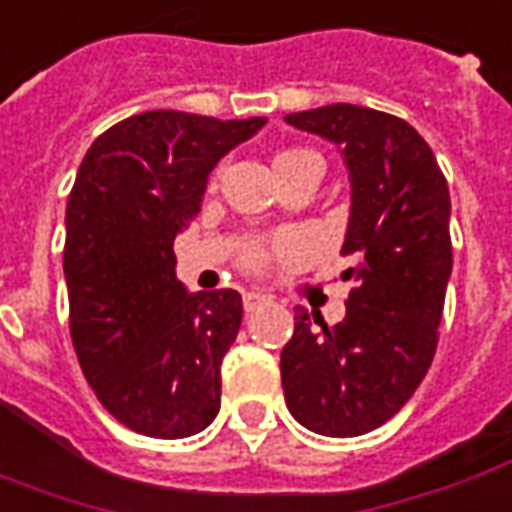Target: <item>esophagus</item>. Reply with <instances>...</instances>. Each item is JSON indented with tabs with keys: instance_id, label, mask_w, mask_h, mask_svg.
<instances>
[{
	"instance_id": "1",
	"label": "esophagus",
	"mask_w": 512,
	"mask_h": 512,
	"mask_svg": "<svg viewBox=\"0 0 512 512\" xmlns=\"http://www.w3.org/2000/svg\"><path fill=\"white\" fill-rule=\"evenodd\" d=\"M271 297L266 294H260V291H246L243 294V308H246V314H252V311H260L263 305H269Z\"/></svg>"
}]
</instances>
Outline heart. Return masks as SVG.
Listing matches in <instances>:
<instances>
[{"instance_id": "b5f03b06", "label": "heart", "mask_w": 512, "mask_h": 512, "mask_svg": "<svg viewBox=\"0 0 512 512\" xmlns=\"http://www.w3.org/2000/svg\"><path fill=\"white\" fill-rule=\"evenodd\" d=\"M302 162H322L319 156L311 154V151H283V154L274 156V170L277 173H283V170L294 168V165H302ZM263 249L260 246H249L246 249V255H243V263L246 266H257L260 260H263Z\"/></svg>"}]
</instances>
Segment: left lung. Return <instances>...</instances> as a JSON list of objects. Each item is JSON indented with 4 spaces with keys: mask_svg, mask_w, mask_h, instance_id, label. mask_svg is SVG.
I'll use <instances>...</instances> for the list:
<instances>
[{
    "mask_svg": "<svg viewBox=\"0 0 512 512\" xmlns=\"http://www.w3.org/2000/svg\"><path fill=\"white\" fill-rule=\"evenodd\" d=\"M285 123L342 148L353 201L342 255L356 260L342 274L353 291L339 325L294 311L285 406L316 434L358 437L401 412L429 373L451 277V196L429 142L401 117L333 103Z\"/></svg>",
    "mask_w": 512,
    "mask_h": 512,
    "instance_id": "obj_1",
    "label": "left lung"
}]
</instances>
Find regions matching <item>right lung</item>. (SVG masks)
I'll use <instances>...</instances> for the list:
<instances>
[{
	"label": "right lung",
	"instance_id": "1",
	"mask_svg": "<svg viewBox=\"0 0 512 512\" xmlns=\"http://www.w3.org/2000/svg\"><path fill=\"white\" fill-rule=\"evenodd\" d=\"M263 123L145 111L83 156L66 204L69 333L97 401L131 431L179 440L221 409L243 300L232 288L187 294L173 241L201 210L218 159Z\"/></svg>",
	"mask_w": 512,
	"mask_h": 512
}]
</instances>
